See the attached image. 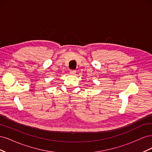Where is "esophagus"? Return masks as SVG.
Wrapping results in <instances>:
<instances>
[{
  "label": "esophagus",
  "instance_id": "esophagus-1",
  "mask_svg": "<svg viewBox=\"0 0 152 152\" xmlns=\"http://www.w3.org/2000/svg\"><path fill=\"white\" fill-rule=\"evenodd\" d=\"M70 73L71 75H75L76 71H75V70H70Z\"/></svg>",
  "mask_w": 152,
  "mask_h": 152
}]
</instances>
